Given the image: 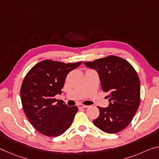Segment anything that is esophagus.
<instances>
[{"mask_svg": "<svg viewBox=\"0 0 159 159\" xmlns=\"http://www.w3.org/2000/svg\"><path fill=\"white\" fill-rule=\"evenodd\" d=\"M78 107H79V108H88V106L83 105V104H78Z\"/></svg>", "mask_w": 159, "mask_h": 159, "instance_id": "34e87169", "label": "esophagus"}]
</instances>
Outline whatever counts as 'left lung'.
<instances>
[{
  "label": "left lung",
  "instance_id": "obj_1",
  "mask_svg": "<svg viewBox=\"0 0 159 159\" xmlns=\"http://www.w3.org/2000/svg\"><path fill=\"white\" fill-rule=\"evenodd\" d=\"M84 64L96 70L102 90L109 94V106L98 107L99 115L94 125L107 133L121 131L130 124L140 102V81L136 71L128 61L114 55Z\"/></svg>",
  "mask_w": 159,
  "mask_h": 159
}]
</instances>
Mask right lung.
<instances>
[{"instance_id": "obj_1", "label": "right lung", "mask_w": 159, "mask_h": 159, "mask_svg": "<svg viewBox=\"0 0 159 159\" xmlns=\"http://www.w3.org/2000/svg\"><path fill=\"white\" fill-rule=\"evenodd\" d=\"M81 64L45 60L26 75L20 89L21 104L26 117L39 133L57 137L71 125L78 107H69L55 96L61 93L67 74Z\"/></svg>"}]
</instances>
